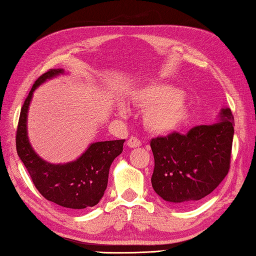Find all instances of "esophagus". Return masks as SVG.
Here are the masks:
<instances>
[{"instance_id":"1","label":"esophagus","mask_w":256,"mask_h":256,"mask_svg":"<svg viewBox=\"0 0 256 256\" xmlns=\"http://www.w3.org/2000/svg\"><path fill=\"white\" fill-rule=\"evenodd\" d=\"M140 140L135 138V136H131L128 140V148H138V146H140Z\"/></svg>"}]
</instances>
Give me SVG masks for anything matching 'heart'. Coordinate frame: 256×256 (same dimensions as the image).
Segmentation results:
<instances>
[{
	"label": "heart",
	"instance_id": "b5f03b06",
	"mask_svg": "<svg viewBox=\"0 0 256 256\" xmlns=\"http://www.w3.org/2000/svg\"><path fill=\"white\" fill-rule=\"evenodd\" d=\"M133 102L145 108L143 121L150 131L167 134L176 131L189 118V108L184 99V92L170 84H152L134 91ZM118 112L126 116L128 108L118 103Z\"/></svg>",
	"mask_w": 256,
	"mask_h": 256
}]
</instances>
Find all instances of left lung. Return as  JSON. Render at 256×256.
I'll return each mask as SVG.
<instances>
[{
  "instance_id": "8db88e82",
  "label": "left lung",
  "mask_w": 256,
  "mask_h": 256,
  "mask_svg": "<svg viewBox=\"0 0 256 256\" xmlns=\"http://www.w3.org/2000/svg\"><path fill=\"white\" fill-rule=\"evenodd\" d=\"M221 121L198 125L187 134L152 138L155 166L152 186L172 204L186 206L211 194L230 170L234 118L222 108Z\"/></svg>"
}]
</instances>
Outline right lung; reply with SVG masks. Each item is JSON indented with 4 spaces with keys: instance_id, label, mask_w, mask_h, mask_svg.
I'll use <instances>...</instances> for the list:
<instances>
[{
    "instance_id": "add662e5",
    "label": "right lung",
    "mask_w": 256,
    "mask_h": 256,
    "mask_svg": "<svg viewBox=\"0 0 256 256\" xmlns=\"http://www.w3.org/2000/svg\"><path fill=\"white\" fill-rule=\"evenodd\" d=\"M62 69H50L32 84L20 108L16 130V150L36 189L45 199L69 209L94 206L104 194L112 162L122 153L125 140H106L91 144L77 160L52 165L42 160L27 138V111L32 92L47 79L62 74Z\"/></svg>"
}]
</instances>
